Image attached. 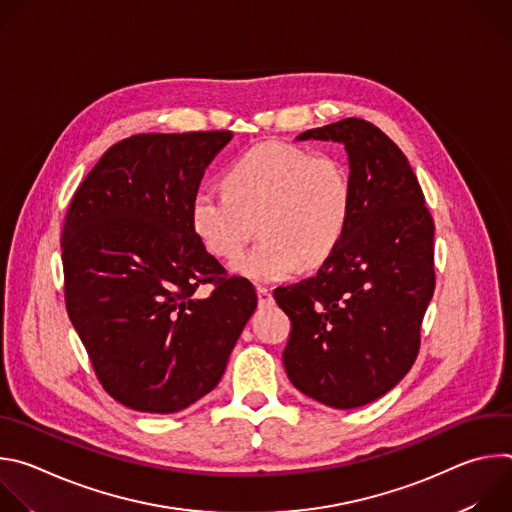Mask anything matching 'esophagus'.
Listing matches in <instances>:
<instances>
[{"label":"esophagus","mask_w":512,"mask_h":512,"mask_svg":"<svg viewBox=\"0 0 512 512\" xmlns=\"http://www.w3.org/2000/svg\"><path fill=\"white\" fill-rule=\"evenodd\" d=\"M257 298H259V306H271V304H273L271 289H267V287H263V285L257 287Z\"/></svg>","instance_id":"34e87169"}]
</instances>
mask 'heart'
I'll list each match as a JSON object with an SVG mask.
<instances>
[{
    "instance_id": "b5f03b06",
    "label": "heart",
    "mask_w": 512,
    "mask_h": 512,
    "mask_svg": "<svg viewBox=\"0 0 512 512\" xmlns=\"http://www.w3.org/2000/svg\"><path fill=\"white\" fill-rule=\"evenodd\" d=\"M352 206L344 164L285 141H265L225 172V190L200 188L190 202V225L208 253L235 259L259 225L261 241L233 271L273 283L320 265L340 243Z\"/></svg>"
}]
</instances>
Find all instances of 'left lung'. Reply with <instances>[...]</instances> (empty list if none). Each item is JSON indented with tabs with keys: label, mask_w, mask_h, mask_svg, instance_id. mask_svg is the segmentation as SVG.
<instances>
[{
	"label": "left lung",
	"mask_w": 512,
	"mask_h": 512,
	"mask_svg": "<svg viewBox=\"0 0 512 512\" xmlns=\"http://www.w3.org/2000/svg\"><path fill=\"white\" fill-rule=\"evenodd\" d=\"M298 139L344 143L352 206L318 273L273 291L291 320L283 367L304 395L352 409L413 367L435 289V227L405 154L377 125L348 117Z\"/></svg>",
	"instance_id": "1"
}]
</instances>
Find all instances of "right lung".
I'll return each instance as SVG.
<instances>
[{
	"mask_svg": "<svg viewBox=\"0 0 512 512\" xmlns=\"http://www.w3.org/2000/svg\"><path fill=\"white\" fill-rule=\"evenodd\" d=\"M231 131L139 133L103 154L68 206L64 302L103 389L143 413L210 393L257 308L190 225V202ZM213 283L208 297L197 287Z\"/></svg>",
	"mask_w": 512,
	"mask_h": 512,
	"instance_id": "add662e5",
	"label": "right lung"
}]
</instances>
